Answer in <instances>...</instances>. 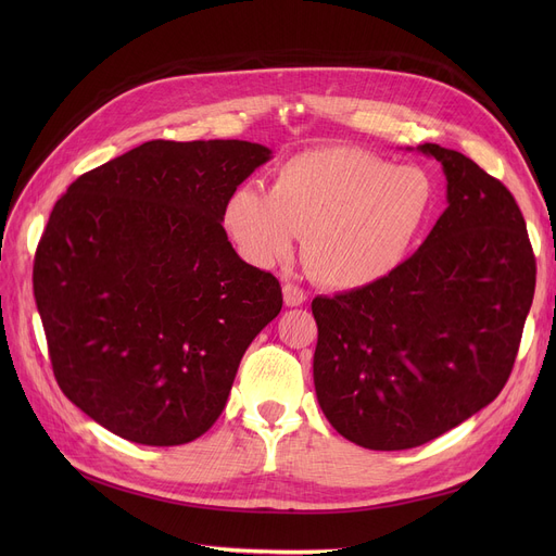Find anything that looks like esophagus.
Instances as JSON below:
<instances>
[{
	"label": "esophagus",
	"mask_w": 556,
	"mask_h": 556,
	"mask_svg": "<svg viewBox=\"0 0 556 556\" xmlns=\"http://www.w3.org/2000/svg\"><path fill=\"white\" fill-rule=\"evenodd\" d=\"M306 302V293L295 283H283V304L286 306H302Z\"/></svg>",
	"instance_id": "1"
}]
</instances>
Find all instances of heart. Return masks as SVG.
I'll use <instances>...</instances> for the list:
<instances>
[{
    "label": "heart",
    "instance_id": "b5f03b06",
    "mask_svg": "<svg viewBox=\"0 0 556 556\" xmlns=\"http://www.w3.org/2000/svg\"><path fill=\"white\" fill-rule=\"evenodd\" d=\"M437 202L430 175L394 166L352 146H323L288 157L270 191L239 185L223 225L239 252L270 268L295 250L308 273L333 290H361L396 273L421 237Z\"/></svg>",
    "mask_w": 556,
    "mask_h": 556
}]
</instances>
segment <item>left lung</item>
<instances>
[{
    "label": "left lung",
    "mask_w": 556,
    "mask_h": 556,
    "mask_svg": "<svg viewBox=\"0 0 556 556\" xmlns=\"http://www.w3.org/2000/svg\"><path fill=\"white\" fill-rule=\"evenodd\" d=\"M417 151L446 175L448 207L426 241L388 279L311 304L317 403L369 451L421 446L498 396L534 300L536 261L507 187L440 143Z\"/></svg>",
    "instance_id": "8db88e82"
}]
</instances>
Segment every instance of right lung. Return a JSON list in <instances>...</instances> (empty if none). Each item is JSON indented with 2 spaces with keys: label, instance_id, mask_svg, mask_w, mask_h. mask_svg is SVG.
I'll return each instance as SVG.
<instances>
[{
  "label": "right lung",
  "instance_id": "obj_1",
  "mask_svg": "<svg viewBox=\"0 0 556 556\" xmlns=\"http://www.w3.org/2000/svg\"><path fill=\"white\" fill-rule=\"evenodd\" d=\"M268 160L252 141L155 139L55 202L36 304L58 386L110 432L180 446L220 417L245 349L283 304L223 227L227 195Z\"/></svg>",
  "mask_w": 556,
  "mask_h": 556
}]
</instances>
